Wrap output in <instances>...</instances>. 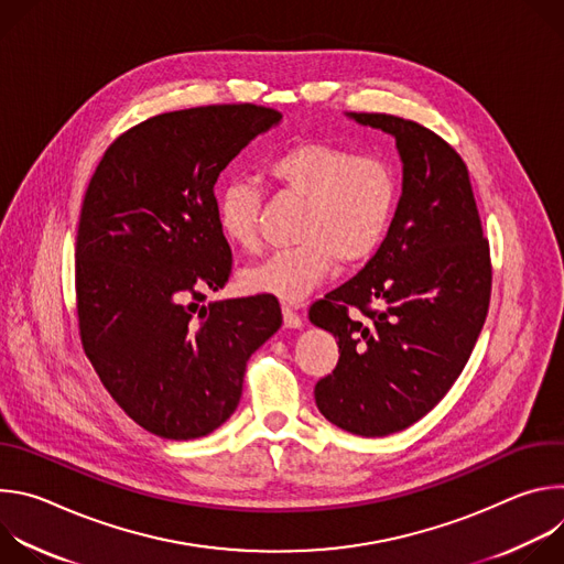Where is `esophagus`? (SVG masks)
Wrapping results in <instances>:
<instances>
[{
    "label": "esophagus",
    "mask_w": 564,
    "mask_h": 564,
    "mask_svg": "<svg viewBox=\"0 0 564 564\" xmlns=\"http://www.w3.org/2000/svg\"><path fill=\"white\" fill-rule=\"evenodd\" d=\"M283 324H285V328H301L303 326V318L290 305H283Z\"/></svg>",
    "instance_id": "34e87169"
}]
</instances>
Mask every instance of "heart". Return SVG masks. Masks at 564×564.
<instances>
[{
  "instance_id": "obj_1",
  "label": "heart",
  "mask_w": 564,
  "mask_h": 564,
  "mask_svg": "<svg viewBox=\"0 0 564 564\" xmlns=\"http://www.w3.org/2000/svg\"><path fill=\"white\" fill-rule=\"evenodd\" d=\"M268 172L276 187L305 203L290 250L272 254L240 276L254 294L296 303L324 283L337 261L344 268L366 263L383 243L397 207L394 170L379 155L303 140L270 158ZM216 220L223 236L240 252L263 246V198L252 181L234 178L216 194Z\"/></svg>"
}]
</instances>
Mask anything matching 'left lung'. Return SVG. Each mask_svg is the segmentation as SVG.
Listing matches in <instances>:
<instances>
[{
    "instance_id": "left-lung-1",
    "label": "left lung",
    "mask_w": 564,
    "mask_h": 564,
    "mask_svg": "<svg viewBox=\"0 0 564 564\" xmlns=\"http://www.w3.org/2000/svg\"><path fill=\"white\" fill-rule=\"evenodd\" d=\"M394 135L404 189L377 254L318 299L310 321L339 339L314 399L335 426L383 437L451 390L485 326L491 252L462 155L435 131L388 113H350Z\"/></svg>"
}]
</instances>
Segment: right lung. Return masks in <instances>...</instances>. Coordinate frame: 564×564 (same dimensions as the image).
<instances>
[{
  "label": "right lung",
  "mask_w": 564,
  "mask_h": 564,
  "mask_svg": "<svg viewBox=\"0 0 564 564\" xmlns=\"http://www.w3.org/2000/svg\"><path fill=\"white\" fill-rule=\"evenodd\" d=\"M279 120L250 102L160 113L120 133L89 181L75 238L79 339L118 406L158 437L227 422L250 355L281 328L272 294L203 305L231 274L216 178Z\"/></svg>",
  "instance_id": "1"
}]
</instances>
